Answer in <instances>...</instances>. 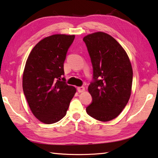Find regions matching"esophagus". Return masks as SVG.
I'll return each instance as SVG.
<instances>
[{
    "label": "esophagus",
    "mask_w": 158,
    "mask_h": 158,
    "mask_svg": "<svg viewBox=\"0 0 158 158\" xmlns=\"http://www.w3.org/2000/svg\"><path fill=\"white\" fill-rule=\"evenodd\" d=\"M77 92H78L79 93H81V92H84L85 91V87H78L77 88Z\"/></svg>",
    "instance_id": "obj_1"
}]
</instances>
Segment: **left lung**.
Instances as JSON below:
<instances>
[{
    "mask_svg": "<svg viewBox=\"0 0 158 158\" xmlns=\"http://www.w3.org/2000/svg\"><path fill=\"white\" fill-rule=\"evenodd\" d=\"M83 41L93 68V80L88 87L92 100L87 113L107 122L118 116L130 99L132 68L125 50L107 33L87 35Z\"/></svg>",
    "mask_w": 158,
    "mask_h": 158,
    "instance_id": "obj_1",
    "label": "left lung"
}]
</instances>
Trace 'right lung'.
Listing matches in <instances>:
<instances>
[{"label": "right lung", "instance_id": "1", "mask_svg": "<svg viewBox=\"0 0 158 158\" xmlns=\"http://www.w3.org/2000/svg\"><path fill=\"white\" fill-rule=\"evenodd\" d=\"M75 35L45 38L31 52L23 73L22 87L28 104L36 118L45 124L58 122L66 114L76 89L68 85L64 62Z\"/></svg>", "mask_w": 158, "mask_h": 158}]
</instances>
